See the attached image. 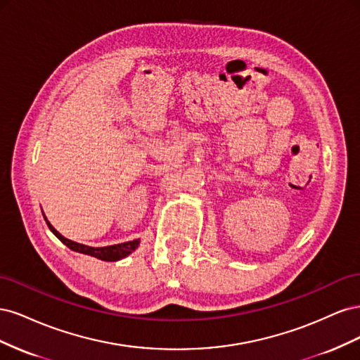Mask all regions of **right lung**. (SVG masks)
<instances>
[{
	"instance_id": "1",
	"label": "right lung",
	"mask_w": 360,
	"mask_h": 360,
	"mask_svg": "<svg viewBox=\"0 0 360 360\" xmlns=\"http://www.w3.org/2000/svg\"><path fill=\"white\" fill-rule=\"evenodd\" d=\"M45 221L49 226V230L56 234L60 240L66 245L69 249L75 250V252H79V254H85V255H91L94 258H99L103 261H118L124 257H127L129 254H132L134 250L138 248L139 245V238L136 240H130V242H124V243H118V245H112V246H103V248H93V246H86V245H81V243H76L73 240H69L64 236H61L56 228H53L49 221L46 219L45 216Z\"/></svg>"
}]
</instances>
